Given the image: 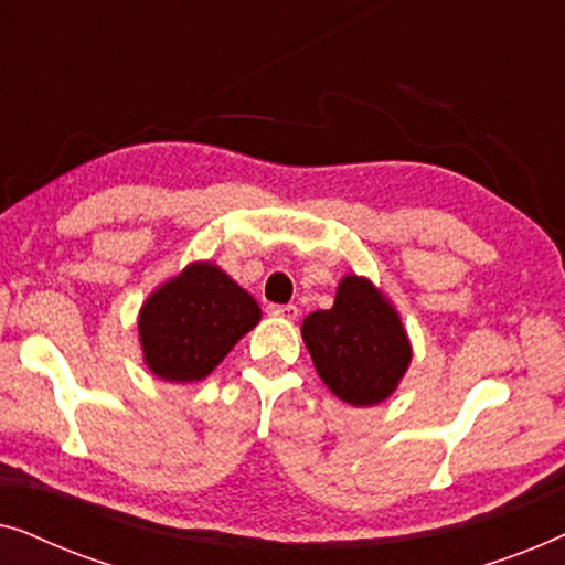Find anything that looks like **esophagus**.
Instances as JSON below:
<instances>
[{
    "label": "esophagus",
    "instance_id": "34e87169",
    "mask_svg": "<svg viewBox=\"0 0 565 565\" xmlns=\"http://www.w3.org/2000/svg\"><path fill=\"white\" fill-rule=\"evenodd\" d=\"M267 311H269V316H275V319H285V321H296L298 316H300L298 306H292V303H288V306H269Z\"/></svg>",
    "mask_w": 565,
    "mask_h": 565
}]
</instances>
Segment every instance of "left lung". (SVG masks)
I'll return each instance as SVG.
<instances>
[{"label":"left lung","instance_id":"left-lung-1","mask_svg":"<svg viewBox=\"0 0 565 565\" xmlns=\"http://www.w3.org/2000/svg\"><path fill=\"white\" fill-rule=\"evenodd\" d=\"M300 334L316 373L350 406L381 404L412 365V342L396 306L362 275H344L334 306L308 313Z\"/></svg>","mask_w":565,"mask_h":565}]
</instances>
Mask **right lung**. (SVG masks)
Returning <instances> with one entry per match:
<instances>
[{"label":"right lung","instance_id":"add662e5","mask_svg":"<svg viewBox=\"0 0 565 565\" xmlns=\"http://www.w3.org/2000/svg\"><path fill=\"white\" fill-rule=\"evenodd\" d=\"M262 308L213 262H190L138 311L143 362L167 383H198L221 365Z\"/></svg>","mask_w":565,"mask_h":565}]
</instances>
